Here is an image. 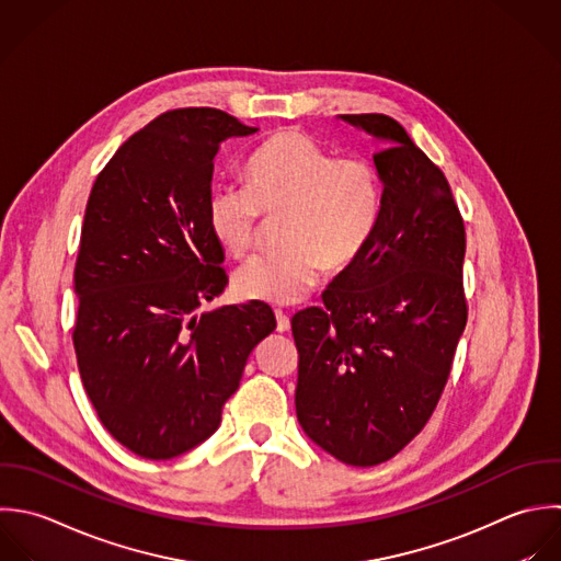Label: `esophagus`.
I'll list each match as a JSON object with an SVG mask.
<instances>
[{
  "instance_id": "1",
  "label": "esophagus",
  "mask_w": 561,
  "mask_h": 561,
  "mask_svg": "<svg viewBox=\"0 0 561 561\" xmlns=\"http://www.w3.org/2000/svg\"><path fill=\"white\" fill-rule=\"evenodd\" d=\"M275 319H277V332H288L290 330L288 314H284L282 310H275Z\"/></svg>"
}]
</instances>
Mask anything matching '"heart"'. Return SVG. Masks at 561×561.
I'll return each instance as SVG.
<instances>
[{
	"mask_svg": "<svg viewBox=\"0 0 561 561\" xmlns=\"http://www.w3.org/2000/svg\"><path fill=\"white\" fill-rule=\"evenodd\" d=\"M247 190L220 187L207 205L218 244L244 257L260 240L262 214L284 218V251L247 262L236 275L244 299L275 306L301 301L330 273L365 249L380 211V179L371 161L332 150L299 130L268 137L244 165Z\"/></svg>",
	"mask_w": 561,
	"mask_h": 561,
	"instance_id": "obj_1",
	"label": "heart"
}]
</instances>
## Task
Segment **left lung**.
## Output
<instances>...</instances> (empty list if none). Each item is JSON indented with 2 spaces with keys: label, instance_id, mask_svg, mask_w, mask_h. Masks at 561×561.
Listing matches in <instances>:
<instances>
[{
  "label": "left lung",
  "instance_id": "1",
  "mask_svg": "<svg viewBox=\"0 0 561 561\" xmlns=\"http://www.w3.org/2000/svg\"><path fill=\"white\" fill-rule=\"evenodd\" d=\"M371 135L380 211L360 255L290 321L304 433L334 459L369 468L431 420L468 321L466 227L444 172L382 113L341 115Z\"/></svg>",
  "mask_w": 561,
  "mask_h": 561
}]
</instances>
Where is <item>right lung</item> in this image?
Instances as JSON below:
<instances>
[{
	"label": "right lung",
	"instance_id": "add662e5",
	"mask_svg": "<svg viewBox=\"0 0 561 561\" xmlns=\"http://www.w3.org/2000/svg\"><path fill=\"white\" fill-rule=\"evenodd\" d=\"M253 133L218 108L168 111L91 187L73 350L100 422L137 457L165 461L211 437L249 354L277 325L262 301L196 314L227 286L207 220L214 157Z\"/></svg>",
	"mask_w": 561,
	"mask_h": 561
}]
</instances>
